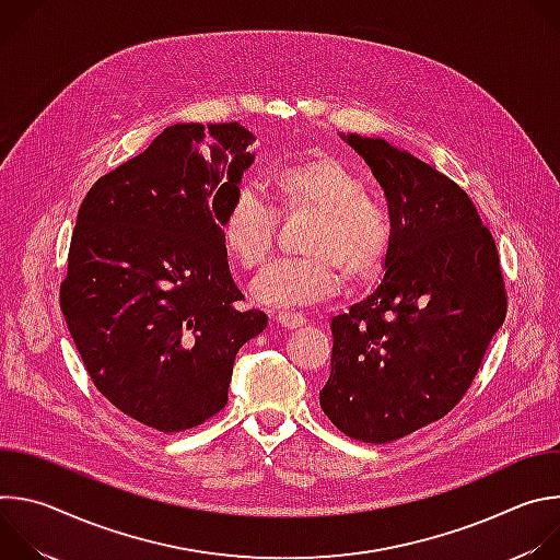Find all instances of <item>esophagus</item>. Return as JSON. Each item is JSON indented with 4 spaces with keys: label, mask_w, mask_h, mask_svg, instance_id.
I'll return each mask as SVG.
<instances>
[{
    "label": "esophagus",
    "mask_w": 560,
    "mask_h": 560,
    "mask_svg": "<svg viewBox=\"0 0 560 560\" xmlns=\"http://www.w3.org/2000/svg\"><path fill=\"white\" fill-rule=\"evenodd\" d=\"M277 322H279L283 328H288V330H296V328H301V326L305 324V316H303L301 312L281 310V312L277 314Z\"/></svg>",
    "instance_id": "1"
}]
</instances>
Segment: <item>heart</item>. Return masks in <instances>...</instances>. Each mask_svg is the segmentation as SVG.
I'll return each mask as SVG.
<instances>
[{"label":"heart","instance_id":"b5f03b06","mask_svg":"<svg viewBox=\"0 0 560 560\" xmlns=\"http://www.w3.org/2000/svg\"><path fill=\"white\" fill-rule=\"evenodd\" d=\"M277 214L312 217L303 238L307 257L268 268L253 285L259 301L307 305L332 296L343 277L368 283L387 264L394 225L387 208L365 195L363 179L328 154H310L277 168L268 182ZM257 197L238 195L221 219L223 246L234 264L255 272L275 250L279 221Z\"/></svg>","mask_w":560,"mask_h":560}]
</instances>
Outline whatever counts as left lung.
<instances>
[{"label":"left lung","instance_id":"obj_1","mask_svg":"<svg viewBox=\"0 0 560 560\" xmlns=\"http://www.w3.org/2000/svg\"><path fill=\"white\" fill-rule=\"evenodd\" d=\"M385 192L394 242L381 285L332 318L318 401L350 439L387 443L443 419L505 322L494 236L460 186L385 139L341 135Z\"/></svg>","mask_w":560,"mask_h":560}]
</instances>
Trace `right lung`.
I'll return each instance as SVG.
<instances>
[{
    "instance_id": "add662e5",
    "label": "right lung",
    "mask_w": 560,
    "mask_h": 560,
    "mask_svg": "<svg viewBox=\"0 0 560 560\" xmlns=\"http://www.w3.org/2000/svg\"><path fill=\"white\" fill-rule=\"evenodd\" d=\"M255 135L175 124L82 201L59 305L95 387L159 432L228 404L234 357L268 316L242 310L221 219L255 162Z\"/></svg>"
}]
</instances>
